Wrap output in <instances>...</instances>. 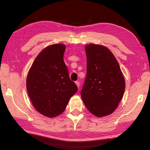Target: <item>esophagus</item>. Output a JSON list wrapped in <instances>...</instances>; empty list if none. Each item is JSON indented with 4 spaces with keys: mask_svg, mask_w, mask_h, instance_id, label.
<instances>
[{
    "mask_svg": "<svg viewBox=\"0 0 150 150\" xmlns=\"http://www.w3.org/2000/svg\"><path fill=\"white\" fill-rule=\"evenodd\" d=\"M75 84H76V85H77V88H79V87H80V82H78V81H77V82H75Z\"/></svg>",
    "mask_w": 150,
    "mask_h": 150,
    "instance_id": "esophagus-1",
    "label": "esophagus"
}]
</instances>
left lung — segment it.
<instances>
[{"label": "left lung", "instance_id": "obj_1", "mask_svg": "<svg viewBox=\"0 0 150 150\" xmlns=\"http://www.w3.org/2000/svg\"><path fill=\"white\" fill-rule=\"evenodd\" d=\"M87 73L81 92L87 109L97 117L116 110L125 90V81L119 63L111 51L103 45L85 47Z\"/></svg>", "mask_w": 150, "mask_h": 150}]
</instances>
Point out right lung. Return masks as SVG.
Segmentation results:
<instances>
[{"label":"right lung","instance_id":"right-lung-1","mask_svg":"<svg viewBox=\"0 0 150 150\" xmlns=\"http://www.w3.org/2000/svg\"><path fill=\"white\" fill-rule=\"evenodd\" d=\"M65 50L62 44L45 47L35 59L27 76L26 88L33 106L50 118L61 114L78 90L64 61Z\"/></svg>","mask_w":150,"mask_h":150}]
</instances>
